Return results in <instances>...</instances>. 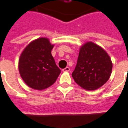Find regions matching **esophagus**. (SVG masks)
Instances as JSON below:
<instances>
[{
	"mask_svg": "<svg viewBox=\"0 0 128 128\" xmlns=\"http://www.w3.org/2000/svg\"><path fill=\"white\" fill-rule=\"evenodd\" d=\"M69 70H70V68L68 66L66 67V68H64V69H62V71H63V72H68Z\"/></svg>",
	"mask_w": 128,
	"mask_h": 128,
	"instance_id": "34e87169",
	"label": "esophagus"
}]
</instances>
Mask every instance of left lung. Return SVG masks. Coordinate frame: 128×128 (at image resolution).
Segmentation results:
<instances>
[{
	"instance_id": "1",
	"label": "left lung",
	"mask_w": 128,
	"mask_h": 128,
	"mask_svg": "<svg viewBox=\"0 0 128 128\" xmlns=\"http://www.w3.org/2000/svg\"><path fill=\"white\" fill-rule=\"evenodd\" d=\"M112 69V63L106 51L99 45L88 42L80 48L72 77L82 88L94 90L107 82Z\"/></svg>"
}]
</instances>
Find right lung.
I'll use <instances>...</instances> for the list:
<instances>
[{"mask_svg":"<svg viewBox=\"0 0 128 128\" xmlns=\"http://www.w3.org/2000/svg\"><path fill=\"white\" fill-rule=\"evenodd\" d=\"M54 45L46 38L35 40L26 46L18 61L21 78L26 85L36 90H44L53 85L60 74L51 55Z\"/></svg>","mask_w":128,"mask_h":128,"instance_id":"right-lung-1","label":"right lung"}]
</instances>
